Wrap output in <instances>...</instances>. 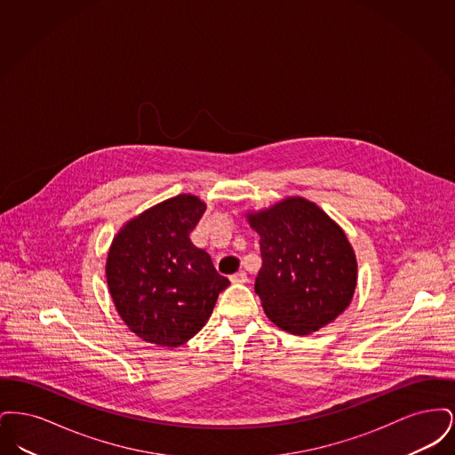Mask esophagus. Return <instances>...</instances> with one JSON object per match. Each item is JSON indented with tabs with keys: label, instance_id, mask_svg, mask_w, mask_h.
<instances>
[{
	"label": "esophagus",
	"instance_id": "obj_1",
	"mask_svg": "<svg viewBox=\"0 0 455 455\" xmlns=\"http://www.w3.org/2000/svg\"><path fill=\"white\" fill-rule=\"evenodd\" d=\"M230 282L232 283H245L247 282V273L245 271H238L235 275L230 276Z\"/></svg>",
	"mask_w": 455,
	"mask_h": 455
}]
</instances>
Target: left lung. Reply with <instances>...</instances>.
I'll use <instances>...</instances> for the list:
<instances>
[{
	"mask_svg": "<svg viewBox=\"0 0 455 455\" xmlns=\"http://www.w3.org/2000/svg\"><path fill=\"white\" fill-rule=\"evenodd\" d=\"M245 218L260 237L254 288L271 323L305 336L347 310L358 264L345 230L324 210L290 196Z\"/></svg>",
	"mask_w": 455,
	"mask_h": 455,
	"instance_id": "1",
	"label": "left lung"
}]
</instances>
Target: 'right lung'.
Segmentation results:
<instances>
[{
	"instance_id": "1",
	"label": "right lung",
	"mask_w": 455,
	"mask_h": 455,
	"mask_svg": "<svg viewBox=\"0 0 455 455\" xmlns=\"http://www.w3.org/2000/svg\"><path fill=\"white\" fill-rule=\"evenodd\" d=\"M204 210L197 196H173L131 218L112 238L106 260L108 293L124 324L147 343H188L230 284L189 238Z\"/></svg>"
}]
</instances>
